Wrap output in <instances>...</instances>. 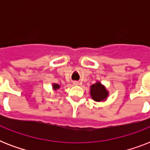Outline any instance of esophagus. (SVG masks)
I'll return each instance as SVG.
<instances>
[{"mask_svg": "<svg viewBox=\"0 0 150 150\" xmlns=\"http://www.w3.org/2000/svg\"><path fill=\"white\" fill-rule=\"evenodd\" d=\"M73 84L75 85V86H79L80 84L79 82H77V81H75V82H73Z\"/></svg>", "mask_w": 150, "mask_h": 150, "instance_id": "esophagus-1", "label": "esophagus"}]
</instances>
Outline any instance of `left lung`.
<instances>
[{
  "instance_id": "1",
  "label": "left lung",
  "mask_w": 150,
  "mask_h": 150,
  "mask_svg": "<svg viewBox=\"0 0 150 150\" xmlns=\"http://www.w3.org/2000/svg\"><path fill=\"white\" fill-rule=\"evenodd\" d=\"M109 95V92L107 91L106 87L100 82H96L95 84L90 86V96L92 99L96 102H101L107 100Z\"/></svg>"
}]
</instances>
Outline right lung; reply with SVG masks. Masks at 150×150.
<instances>
[{
  "label": "right lung",
  "mask_w": 150,
  "mask_h": 150,
  "mask_svg": "<svg viewBox=\"0 0 150 150\" xmlns=\"http://www.w3.org/2000/svg\"><path fill=\"white\" fill-rule=\"evenodd\" d=\"M52 86H53V87H52V89H54V91H56L57 89H60V87H61V86H60V85H58V84H56V83H54Z\"/></svg>",
  "instance_id": "add662e5"
}]
</instances>
